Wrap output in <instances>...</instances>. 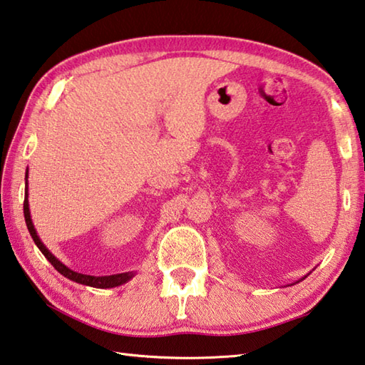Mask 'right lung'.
Wrapping results in <instances>:
<instances>
[{"label": "right lung", "instance_id": "add662e5", "mask_svg": "<svg viewBox=\"0 0 365 365\" xmlns=\"http://www.w3.org/2000/svg\"><path fill=\"white\" fill-rule=\"evenodd\" d=\"M24 215H25V223H26V228H29L30 235L33 237V241L38 246V249L43 252V255L48 258L51 262L52 267H54L58 273L63 274L65 277H68V279L79 282V284H84V286H91V287H98V289H108V287H116V286H121V284L128 282L134 273H121V274H113V276H89V274H81V273H76V271H73L70 268L65 267L63 263H61L57 260V258L51 254V252L43 246V242L39 241V237L36 235V230L33 227L31 223V218H30V209H29V200L25 197L24 201Z\"/></svg>", "mask_w": 365, "mask_h": 365}]
</instances>
